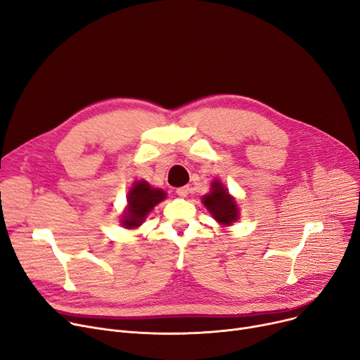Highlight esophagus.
<instances>
[{
	"label": "esophagus",
	"instance_id": "1",
	"mask_svg": "<svg viewBox=\"0 0 360 360\" xmlns=\"http://www.w3.org/2000/svg\"><path fill=\"white\" fill-rule=\"evenodd\" d=\"M188 193H190V186H179V188H176V194L179 195V197H186L188 195Z\"/></svg>",
	"mask_w": 360,
	"mask_h": 360
}]
</instances>
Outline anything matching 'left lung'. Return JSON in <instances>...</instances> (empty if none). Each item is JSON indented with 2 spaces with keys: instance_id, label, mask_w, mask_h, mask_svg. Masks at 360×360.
Wrapping results in <instances>:
<instances>
[{
  "instance_id": "1",
  "label": "left lung",
  "mask_w": 360,
  "mask_h": 360,
  "mask_svg": "<svg viewBox=\"0 0 360 360\" xmlns=\"http://www.w3.org/2000/svg\"><path fill=\"white\" fill-rule=\"evenodd\" d=\"M202 202L221 224H232L238 219V205L220 182L212 184V193L202 197Z\"/></svg>"
}]
</instances>
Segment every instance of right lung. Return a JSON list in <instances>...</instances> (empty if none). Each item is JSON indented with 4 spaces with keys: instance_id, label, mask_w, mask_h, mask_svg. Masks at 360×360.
I'll return each mask as SVG.
<instances>
[{
    "instance_id": "right-lung-1",
    "label": "right lung",
    "mask_w": 360,
    "mask_h": 360,
    "mask_svg": "<svg viewBox=\"0 0 360 360\" xmlns=\"http://www.w3.org/2000/svg\"><path fill=\"white\" fill-rule=\"evenodd\" d=\"M165 197L166 194L162 190H153L147 182H136L128 194V212L124 216V224L127 228H137Z\"/></svg>"
}]
</instances>
